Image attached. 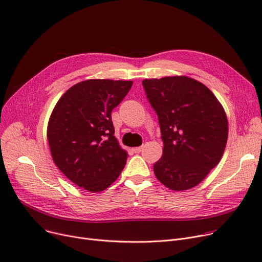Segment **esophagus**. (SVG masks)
Returning a JSON list of instances; mask_svg holds the SVG:
<instances>
[{"mask_svg": "<svg viewBox=\"0 0 262 262\" xmlns=\"http://www.w3.org/2000/svg\"><path fill=\"white\" fill-rule=\"evenodd\" d=\"M143 149H144V146H140V147L134 148V149H133V152H134V153H140V152L143 151Z\"/></svg>", "mask_w": 262, "mask_h": 262, "instance_id": "1", "label": "esophagus"}]
</instances>
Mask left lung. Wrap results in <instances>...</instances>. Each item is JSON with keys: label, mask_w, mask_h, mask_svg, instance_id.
Listing matches in <instances>:
<instances>
[{"label": "left lung", "mask_w": 262, "mask_h": 262, "mask_svg": "<svg viewBox=\"0 0 262 262\" xmlns=\"http://www.w3.org/2000/svg\"><path fill=\"white\" fill-rule=\"evenodd\" d=\"M143 86L164 142L155 176L171 190L192 189L223 157L229 130L225 109L208 87L188 76L147 78Z\"/></svg>", "instance_id": "8db88e82"}]
</instances>
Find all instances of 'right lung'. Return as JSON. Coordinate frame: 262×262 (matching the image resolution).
Segmentation results:
<instances>
[{
    "instance_id": "add662e5",
    "label": "right lung",
    "mask_w": 262,
    "mask_h": 262,
    "mask_svg": "<svg viewBox=\"0 0 262 262\" xmlns=\"http://www.w3.org/2000/svg\"><path fill=\"white\" fill-rule=\"evenodd\" d=\"M132 80L88 79L68 89L56 103L47 127L54 164L76 186L95 193L122 173L128 153L114 136L112 110Z\"/></svg>"
}]
</instances>
